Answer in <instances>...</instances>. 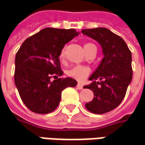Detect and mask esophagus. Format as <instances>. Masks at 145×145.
Masks as SVG:
<instances>
[{
    "label": "esophagus",
    "mask_w": 145,
    "mask_h": 145,
    "mask_svg": "<svg viewBox=\"0 0 145 145\" xmlns=\"http://www.w3.org/2000/svg\"><path fill=\"white\" fill-rule=\"evenodd\" d=\"M77 88L78 89H82L83 88V86L82 85V84H80V83H78V84H77Z\"/></svg>",
    "instance_id": "1"
}]
</instances>
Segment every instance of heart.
I'll use <instances>...</instances> for the list:
<instances>
[{
  "mask_svg": "<svg viewBox=\"0 0 145 145\" xmlns=\"http://www.w3.org/2000/svg\"><path fill=\"white\" fill-rule=\"evenodd\" d=\"M93 49H97V47L95 46V44H92V43H87L84 45V50L86 54H88ZM65 57H66V50L63 48L60 51L59 59L61 61H63L65 59ZM89 71H90V70L87 67L75 66L71 69H70L67 71V75L72 78L77 79V80H82L89 74Z\"/></svg>",
  "mask_w": 145,
  "mask_h": 145,
  "instance_id": "b5f03b06",
  "label": "heart"
}]
</instances>
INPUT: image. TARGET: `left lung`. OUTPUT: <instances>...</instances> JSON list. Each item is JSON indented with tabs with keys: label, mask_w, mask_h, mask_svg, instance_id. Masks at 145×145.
<instances>
[{
	"label": "left lung",
	"mask_w": 145,
	"mask_h": 145,
	"mask_svg": "<svg viewBox=\"0 0 145 145\" xmlns=\"http://www.w3.org/2000/svg\"><path fill=\"white\" fill-rule=\"evenodd\" d=\"M82 33L101 44L104 54L100 65L89 78L92 83L84 86L94 94L86 108L93 114H106L117 108L125 96L133 78L132 53L121 36L106 27L82 29Z\"/></svg>",
	"instance_id": "1"
}]
</instances>
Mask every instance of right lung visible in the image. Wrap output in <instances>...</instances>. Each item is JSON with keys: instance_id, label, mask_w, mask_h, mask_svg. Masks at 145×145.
<instances>
[{"instance_id": "add662e5", "label": "right lung", "mask_w": 145, "mask_h": 145, "mask_svg": "<svg viewBox=\"0 0 145 145\" xmlns=\"http://www.w3.org/2000/svg\"><path fill=\"white\" fill-rule=\"evenodd\" d=\"M79 33L74 29L47 27L24 40L15 59L14 80L21 100L36 114H49L59 104L62 91L76 80L60 78L59 53Z\"/></svg>"}]
</instances>
